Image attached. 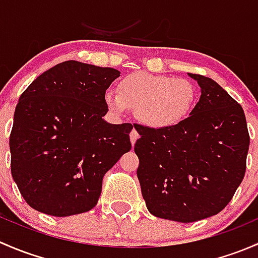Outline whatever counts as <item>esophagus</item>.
Masks as SVG:
<instances>
[{
    "mask_svg": "<svg viewBox=\"0 0 258 258\" xmlns=\"http://www.w3.org/2000/svg\"><path fill=\"white\" fill-rule=\"evenodd\" d=\"M138 139H139V134H138L137 130L133 129L132 133H130V142H132V145H134Z\"/></svg>",
    "mask_w": 258,
    "mask_h": 258,
    "instance_id": "obj_1",
    "label": "esophagus"
}]
</instances>
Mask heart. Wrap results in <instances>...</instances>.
Segmentation results:
<instances>
[{"instance_id": "b5f03b06", "label": "heart", "mask_w": 258, "mask_h": 258, "mask_svg": "<svg viewBox=\"0 0 258 258\" xmlns=\"http://www.w3.org/2000/svg\"><path fill=\"white\" fill-rule=\"evenodd\" d=\"M198 90L190 81L135 72L120 79L118 92L107 90L104 103L115 114L133 109L138 120L151 129H168L192 113Z\"/></svg>"}]
</instances>
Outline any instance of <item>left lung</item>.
Returning a JSON list of instances; mask_svg holds the SVG:
<instances>
[{"label": "left lung", "instance_id": "8db88e82", "mask_svg": "<svg viewBox=\"0 0 258 258\" xmlns=\"http://www.w3.org/2000/svg\"><path fill=\"white\" fill-rule=\"evenodd\" d=\"M201 97L172 128L134 125L138 179L154 216L195 222L227 206L246 172L249 134L242 107L211 78L188 73Z\"/></svg>", "mask_w": 258, "mask_h": 258}]
</instances>
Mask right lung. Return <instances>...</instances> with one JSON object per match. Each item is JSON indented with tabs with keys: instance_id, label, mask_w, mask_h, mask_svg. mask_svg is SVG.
<instances>
[{
	"instance_id": "1",
	"label": "right lung",
	"mask_w": 258,
	"mask_h": 258,
	"mask_svg": "<svg viewBox=\"0 0 258 258\" xmlns=\"http://www.w3.org/2000/svg\"><path fill=\"white\" fill-rule=\"evenodd\" d=\"M114 68L67 60L21 94L10 135L11 174L26 203L52 216L92 210L103 177L132 149V124L103 119Z\"/></svg>"
}]
</instances>
